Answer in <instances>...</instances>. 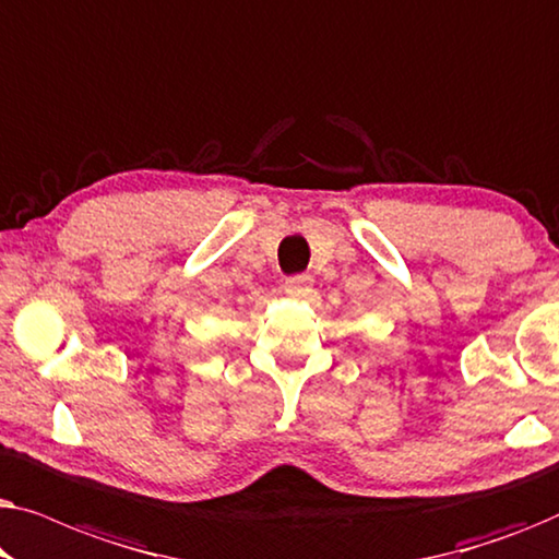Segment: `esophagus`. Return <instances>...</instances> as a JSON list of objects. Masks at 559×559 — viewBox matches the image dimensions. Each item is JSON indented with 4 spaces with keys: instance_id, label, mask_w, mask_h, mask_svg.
I'll list each match as a JSON object with an SVG mask.
<instances>
[{
    "instance_id": "1",
    "label": "esophagus",
    "mask_w": 559,
    "mask_h": 559,
    "mask_svg": "<svg viewBox=\"0 0 559 559\" xmlns=\"http://www.w3.org/2000/svg\"><path fill=\"white\" fill-rule=\"evenodd\" d=\"M310 285H312L310 274H295V277L285 280V293L289 297H305L310 293Z\"/></svg>"
}]
</instances>
